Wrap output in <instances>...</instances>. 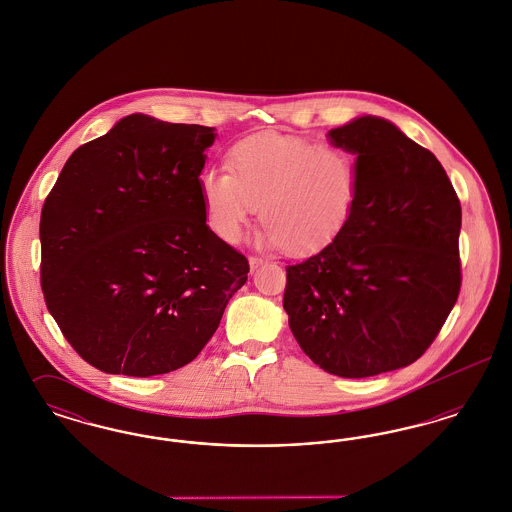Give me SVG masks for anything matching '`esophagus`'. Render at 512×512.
Instances as JSON below:
<instances>
[{"instance_id":"obj_1","label":"esophagus","mask_w":512,"mask_h":512,"mask_svg":"<svg viewBox=\"0 0 512 512\" xmlns=\"http://www.w3.org/2000/svg\"><path fill=\"white\" fill-rule=\"evenodd\" d=\"M265 263V259L263 257H255V255H251L249 257V265H251V270H255V268L261 267Z\"/></svg>"}]
</instances>
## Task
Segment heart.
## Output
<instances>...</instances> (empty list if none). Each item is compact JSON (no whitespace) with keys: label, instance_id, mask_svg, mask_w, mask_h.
<instances>
[{"label":"heart","instance_id":"heart-1","mask_svg":"<svg viewBox=\"0 0 512 512\" xmlns=\"http://www.w3.org/2000/svg\"><path fill=\"white\" fill-rule=\"evenodd\" d=\"M226 167L201 172L199 190L209 226L228 244L242 240L259 207L268 244L311 253L340 234L357 203L359 161L332 142L253 134L228 149Z\"/></svg>","mask_w":512,"mask_h":512}]
</instances>
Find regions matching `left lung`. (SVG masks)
<instances>
[{
    "label": "left lung",
    "instance_id": "left-lung-1",
    "mask_svg": "<svg viewBox=\"0 0 512 512\" xmlns=\"http://www.w3.org/2000/svg\"><path fill=\"white\" fill-rule=\"evenodd\" d=\"M328 136L357 155V203L330 244L286 267L284 309L315 365L366 378L420 359L457 303L461 201L436 155L391 122Z\"/></svg>",
    "mask_w": 512,
    "mask_h": 512
}]
</instances>
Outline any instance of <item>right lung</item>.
Masks as SVG:
<instances>
[{
	"instance_id": "obj_1",
	"label": "right lung",
	"mask_w": 512,
	"mask_h": 512,
	"mask_svg": "<svg viewBox=\"0 0 512 512\" xmlns=\"http://www.w3.org/2000/svg\"><path fill=\"white\" fill-rule=\"evenodd\" d=\"M215 128L128 115L78 147L40 219V282L65 340L107 374L192 363L249 263L207 226L199 190Z\"/></svg>"
}]
</instances>
